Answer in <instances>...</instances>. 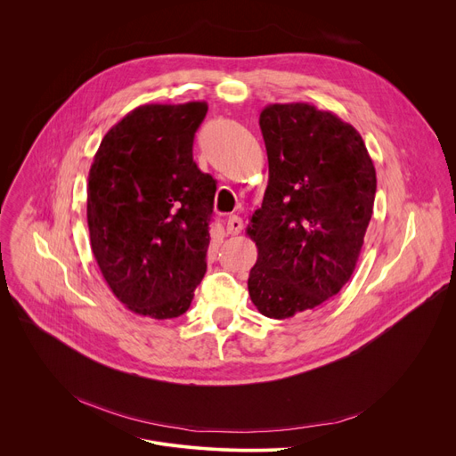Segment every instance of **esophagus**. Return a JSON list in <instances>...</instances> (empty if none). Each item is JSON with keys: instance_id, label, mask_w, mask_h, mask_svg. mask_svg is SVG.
Listing matches in <instances>:
<instances>
[{"instance_id": "esophagus-1", "label": "esophagus", "mask_w": 456, "mask_h": 456, "mask_svg": "<svg viewBox=\"0 0 456 456\" xmlns=\"http://www.w3.org/2000/svg\"><path fill=\"white\" fill-rule=\"evenodd\" d=\"M243 229V220L238 215L229 216L227 220V234H240Z\"/></svg>"}]
</instances>
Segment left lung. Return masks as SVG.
<instances>
[{
	"label": "left lung",
	"instance_id": "left-lung-1",
	"mask_svg": "<svg viewBox=\"0 0 456 456\" xmlns=\"http://www.w3.org/2000/svg\"><path fill=\"white\" fill-rule=\"evenodd\" d=\"M269 182L247 234L258 258L247 287L267 318H291L340 293L372 216L377 171L360 133L309 103L260 112Z\"/></svg>",
	"mask_w": 456,
	"mask_h": 456
}]
</instances>
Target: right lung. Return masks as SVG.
I'll return each mask as SVG.
<instances>
[{
	"mask_svg": "<svg viewBox=\"0 0 456 456\" xmlns=\"http://www.w3.org/2000/svg\"><path fill=\"white\" fill-rule=\"evenodd\" d=\"M205 102L149 103L103 136L89 171L93 255L136 314H183L207 269L216 182L192 159Z\"/></svg>",
	"mask_w": 456,
	"mask_h": 456,
	"instance_id": "1",
	"label": "right lung"
}]
</instances>
